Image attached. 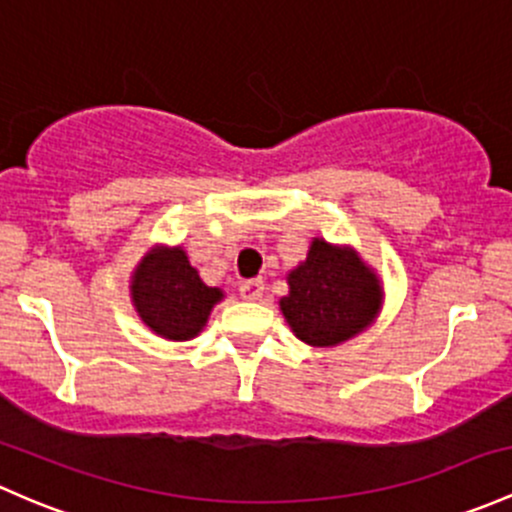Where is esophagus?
Masks as SVG:
<instances>
[{
  "mask_svg": "<svg viewBox=\"0 0 512 512\" xmlns=\"http://www.w3.org/2000/svg\"><path fill=\"white\" fill-rule=\"evenodd\" d=\"M262 292H265V282L262 279H247L240 284V297L245 301H260Z\"/></svg>",
  "mask_w": 512,
  "mask_h": 512,
  "instance_id": "34e87169",
  "label": "esophagus"
}]
</instances>
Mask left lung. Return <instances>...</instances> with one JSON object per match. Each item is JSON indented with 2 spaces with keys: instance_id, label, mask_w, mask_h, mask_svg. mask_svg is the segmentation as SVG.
Masks as SVG:
<instances>
[{
  "instance_id": "8db88e82",
  "label": "left lung",
  "mask_w": 512,
  "mask_h": 512,
  "mask_svg": "<svg viewBox=\"0 0 512 512\" xmlns=\"http://www.w3.org/2000/svg\"><path fill=\"white\" fill-rule=\"evenodd\" d=\"M289 294L279 299L299 341L338 346L365 331L383 306L380 277L351 247L311 240L306 260L287 274Z\"/></svg>"
}]
</instances>
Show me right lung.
I'll list each match as a JSON object with an SVG mask.
<instances>
[{"label":"right lung","instance_id":"obj_1","mask_svg":"<svg viewBox=\"0 0 512 512\" xmlns=\"http://www.w3.org/2000/svg\"><path fill=\"white\" fill-rule=\"evenodd\" d=\"M132 304L139 319L169 341H191L208 324L223 289L208 287L181 247L157 245L132 272Z\"/></svg>","mask_w":512,"mask_h":512}]
</instances>
